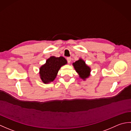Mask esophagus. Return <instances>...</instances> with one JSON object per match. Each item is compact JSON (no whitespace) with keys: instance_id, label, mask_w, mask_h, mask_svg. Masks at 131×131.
Here are the masks:
<instances>
[{"instance_id":"esophagus-1","label":"esophagus","mask_w":131,"mask_h":131,"mask_svg":"<svg viewBox=\"0 0 131 131\" xmlns=\"http://www.w3.org/2000/svg\"><path fill=\"white\" fill-rule=\"evenodd\" d=\"M67 61L69 63H70L71 62V57H68L67 58Z\"/></svg>"}]
</instances>
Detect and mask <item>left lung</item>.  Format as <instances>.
I'll return each instance as SVG.
<instances>
[{
  "mask_svg": "<svg viewBox=\"0 0 131 131\" xmlns=\"http://www.w3.org/2000/svg\"><path fill=\"white\" fill-rule=\"evenodd\" d=\"M73 65L76 72L78 74L80 78L85 80L86 79L90 77L91 71V68L85 63L82 58H80L78 60L73 63Z\"/></svg>",
  "mask_w": 131,
  "mask_h": 131,
  "instance_id": "1",
  "label": "left lung"
}]
</instances>
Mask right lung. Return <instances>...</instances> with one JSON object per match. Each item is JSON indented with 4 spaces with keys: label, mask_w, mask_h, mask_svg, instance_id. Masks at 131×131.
I'll list each match as a JSON object with an SVG mask.
<instances>
[{
    "label": "right lung",
    "mask_w": 131,
    "mask_h": 131,
    "mask_svg": "<svg viewBox=\"0 0 131 131\" xmlns=\"http://www.w3.org/2000/svg\"><path fill=\"white\" fill-rule=\"evenodd\" d=\"M67 63V61L62 56H51L39 68V76L41 80L44 84L53 82L56 78L60 68Z\"/></svg>",
    "instance_id": "obj_1"
}]
</instances>
